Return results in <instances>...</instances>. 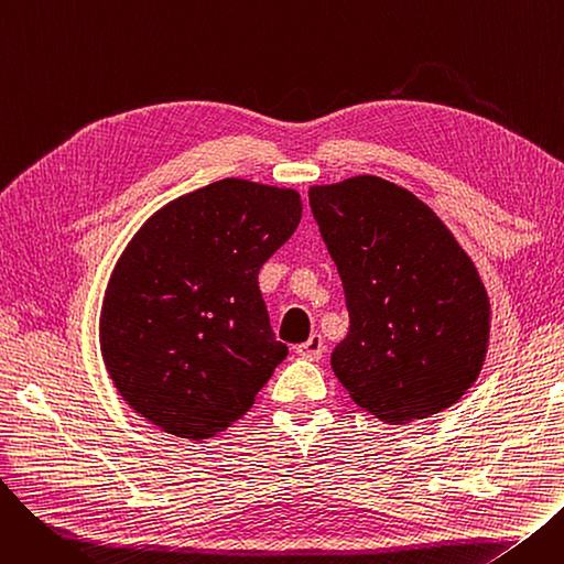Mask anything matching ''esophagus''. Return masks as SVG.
<instances>
[{
	"label": "esophagus",
	"instance_id": "esophagus-1",
	"mask_svg": "<svg viewBox=\"0 0 564 564\" xmlns=\"http://www.w3.org/2000/svg\"><path fill=\"white\" fill-rule=\"evenodd\" d=\"M294 351H297V357L306 359V361H317L322 354H324V343H322V336L319 334H313L306 343L294 347Z\"/></svg>",
	"mask_w": 564,
	"mask_h": 564
}]
</instances>
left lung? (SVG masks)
Wrapping results in <instances>:
<instances>
[{
	"label": "left lung",
	"instance_id": "left-lung-1",
	"mask_svg": "<svg viewBox=\"0 0 564 564\" xmlns=\"http://www.w3.org/2000/svg\"><path fill=\"white\" fill-rule=\"evenodd\" d=\"M345 290L332 368L389 425L453 406L485 366L491 304L476 262L427 203L377 175L308 189Z\"/></svg>",
	"mask_w": 564,
	"mask_h": 564
}]
</instances>
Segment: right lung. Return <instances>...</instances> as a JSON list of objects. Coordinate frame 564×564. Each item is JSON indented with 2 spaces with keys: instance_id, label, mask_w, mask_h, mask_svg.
Segmentation results:
<instances>
[{
  "instance_id": "1",
  "label": "right lung",
  "mask_w": 564,
  "mask_h": 564,
  "mask_svg": "<svg viewBox=\"0 0 564 564\" xmlns=\"http://www.w3.org/2000/svg\"><path fill=\"white\" fill-rule=\"evenodd\" d=\"M300 219V192L224 177L169 200L134 232L105 290L100 351L141 419L203 441L253 406L288 357L258 272Z\"/></svg>"
}]
</instances>
